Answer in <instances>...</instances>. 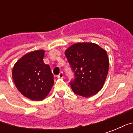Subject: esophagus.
I'll return each instance as SVG.
<instances>
[{"label": "esophagus", "instance_id": "1", "mask_svg": "<svg viewBox=\"0 0 133 133\" xmlns=\"http://www.w3.org/2000/svg\"><path fill=\"white\" fill-rule=\"evenodd\" d=\"M58 78H64V74H63V72H61L59 75H58Z\"/></svg>", "mask_w": 133, "mask_h": 133}]
</instances>
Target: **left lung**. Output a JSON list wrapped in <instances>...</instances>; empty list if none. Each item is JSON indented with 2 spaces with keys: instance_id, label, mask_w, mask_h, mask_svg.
<instances>
[{
  "instance_id": "8db88e82",
  "label": "left lung",
  "mask_w": 133,
  "mask_h": 133,
  "mask_svg": "<svg viewBox=\"0 0 133 133\" xmlns=\"http://www.w3.org/2000/svg\"><path fill=\"white\" fill-rule=\"evenodd\" d=\"M75 73L72 91L84 98L96 95L105 83L109 68L106 50L94 43H77L65 51Z\"/></svg>"
}]
</instances>
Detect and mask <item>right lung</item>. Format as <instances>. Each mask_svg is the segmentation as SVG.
<instances>
[{
  "label": "right lung",
  "instance_id": "1",
  "mask_svg": "<svg viewBox=\"0 0 133 133\" xmlns=\"http://www.w3.org/2000/svg\"><path fill=\"white\" fill-rule=\"evenodd\" d=\"M44 50L28 52L17 61L12 70L15 85L25 98L41 101L53 86V75L49 65L43 63Z\"/></svg>",
  "mask_w": 133,
  "mask_h": 133
}]
</instances>
